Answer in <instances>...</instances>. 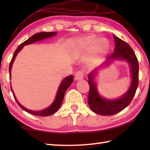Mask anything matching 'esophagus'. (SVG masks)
<instances>
[{"label": "esophagus", "instance_id": "obj_1", "mask_svg": "<svg viewBox=\"0 0 150 150\" xmlns=\"http://www.w3.org/2000/svg\"><path fill=\"white\" fill-rule=\"evenodd\" d=\"M84 77V74L82 71H78L75 74L74 76V79L76 81H79V80L83 79Z\"/></svg>", "mask_w": 150, "mask_h": 150}]
</instances>
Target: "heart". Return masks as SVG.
<instances>
[{
	"mask_svg": "<svg viewBox=\"0 0 150 150\" xmlns=\"http://www.w3.org/2000/svg\"><path fill=\"white\" fill-rule=\"evenodd\" d=\"M95 40L93 38H88L87 39L84 41V42L82 43L83 46L86 48H91L92 44H93ZM106 47H107V45H106V42L103 39L102 40H100L98 41L97 44H96V52H97L98 54H101L102 53L104 52V51L106 50Z\"/></svg>",
	"mask_w": 150,
	"mask_h": 150,
	"instance_id": "obj_1",
	"label": "heart"
}]
</instances>
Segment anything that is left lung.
<instances>
[{
    "instance_id": "8db88e82",
    "label": "left lung",
    "mask_w": 150,
    "mask_h": 150,
    "mask_svg": "<svg viewBox=\"0 0 150 150\" xmlns=\"http://www.w3.org/2000/svg\"><path fill=\"white\" fill-rule=\"evenodd\" d=\"M115 42V51L108 57L104 65L109 64L108 60H125L130 67L132 83L130 87L124 95L116 100H109L101 97L98 93L97 87L94 83V77L97 69H94L88 76V83L89 85V92L88 96V104L94 112L102 115H112L122 111L128 106L134 98L139 85V62L134 51L130 45L113 35Z\"/></svg>"
}]
</instances>
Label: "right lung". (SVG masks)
<instances>
[{
	"label": "right lung",
	"instance_id": "obj_1",
	"mask_svg": "<svg viewBox=\"0 0 150 150\" xmlns=\"http://www.w3.org/2000/svg\"><path fill=\"white\" fill-rule=\"evenodd\" d=\"M56 34H57L56 32L38 33L35 34L32 37H30L29 39H28L27 40L25 41V42L22 43V44H20V46L18 47L17 49L16 50L15 52H14V54L13 55V57H12V59H11V62H10V63H9V70L10 79H11V69L12 65H13V63L14 61V59H16V55L18 54V53L22 50V48H23L24 46H26V45H28V44H33V43L38 42V41H40L42 40H44V39H46V38H51V37L55 35ZM72 83H73V76L72 75H70V76H69L65 78V79L63 80V81L61 82L60 86H59L58 91H57V93L56 98H55L54 101L53 102V103L51 104L49 107L46 108V109L40 110V111H35V110L27 109V108L24 107L23 106L21 105V104L18 102L17 99H16V96H14L13 90H12V88H11V89L12 93H13V97H14V98H15L16 102H17L18 105L20 106V108L25 110V111L28 112V113L33 115L46 117V116H49V115H51L54 114V112H56L57 110H58L59 107H60L61 105V104H62V102L63 100V98H64L65 91H66L67 88L70 86V85ZM10 85H11V84H10Z\"/></svg>",
	"mask_w": 150,
	"mask_h": 150
}]
</instances>
